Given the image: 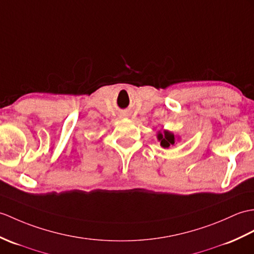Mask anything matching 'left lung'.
Masks as SVG:
<instances>
[{"label":"left lung","mask_w":254,"mask_h":254,"mask_svg":"<svg viewBox=\"0 0 254 254\" xmlns=\"http://www.w3.org/2000/svg\"><path fill=\"white\" fill-rule=\"evenodd\" d=\"M157 138L159 141H160V145L163 147V148H169L170 146H173L176 141L174 134L169 131H164L163 134L161 132H159L157 134Z\"/></svg>","instance_id":"1"}]
</instances>
